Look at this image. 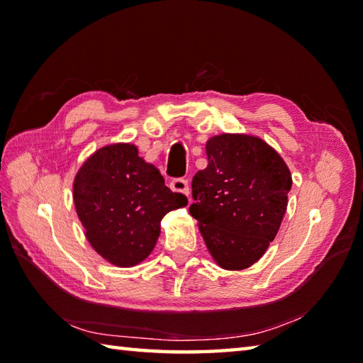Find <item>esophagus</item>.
Here are the masks:
<instances>
[{"instance_id":"esophagus-1","label":"esophagus","mask_w":363,"mask_h":363,"mask_svg":"<svg viewBox=\"0 0 363 363\" xmlns=\"http://www.w3.org/2000/svg\"><path fill=\"white\" fill-rule=\"evenodd\" d=\"M172 189L174 191H181V194L189 195V181L184 177H174L172 181Z\"/></svg>"}]
</instances>
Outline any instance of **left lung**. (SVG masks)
I'll return each mask as SVG.
<instances>
[{
    "instance_id": "obj_1",
    "label": "left lung",
    "mask_w": 363,
    "mask_h": 363,
    "mask_svg": "<svg viewBox=\"0 0 363 363\" xmlns=\"http://www.w3.org/2000/svg\"><path fill=\"white\" fill-rule=\"evenodd\" d=\"M209 165L194 176L191 217L215 262L243 269L257 262L279 230L291 176L257 137L223 134L206 145Z\"/></svg>"
}]
</instances>
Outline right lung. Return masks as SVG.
<instances>
[{
  "label": "right lung",
  "mask_w": 363,
  "mask_h": 363,
  "mask_svg": "<svg viewBox=\"0 0 363 363\" xmlns=\"http://www.w3.org/2000/svg\"><path fill=\"white\" fill-rule=\"evenodd\" d=\"M73 199L90 245L118 267L148 257L160 220L189 203L129 143L104 146L84 162L74 177Z\"/></svg>",
  "instance_id": "obj_1"
}]
</instances>
